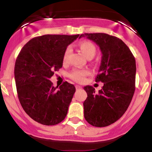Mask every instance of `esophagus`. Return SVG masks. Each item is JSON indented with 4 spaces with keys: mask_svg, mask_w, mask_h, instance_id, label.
<instances>
[{
    "mask_svg": "<svg viewBox=\"0 0 152 152\" xmlns=\"http://www.w3.org/2000/svg\"><path fill=\"white\" fill-rule=\"evenodd\" d=\"M76 90H79V89H82V87L80 85H76Z\"/></svg>",
    "mask_w": 152,
    "mask_h": 152,
    "instance_id": "34e87169",
    "label": "esophagus"
}]
</instances>
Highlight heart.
Segmentation results:
<instances>
[{"label": "heart", "instance_id": "b5f03b06", "mask_svg": "<svg viewBox=\"0 0 152 152\" xmlns=\"http://www.w3.org/2000/svg\"><path fill=\"white\" fill-rule=\"evenodd\" d=\"M79 48L81 49L82 53L88 59H92L94 57L96 53V48L93 45L92 42H89V41H82L79 43ZM70 48H67L65 49V52L63 54V62H67V59H68L69 55L70 53ZM89 74V71L87 70H79V69H76V70H72L70 73L69 76L73 80H74L76 82H82L85 80V77Z\"/></svg>", "mask_w": 152, "mask_h": 152}]
</instances>
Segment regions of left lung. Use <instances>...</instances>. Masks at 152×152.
<instances>
[{
	"label": "left lung",
	"mask_w": 152,
	"mask_h": 152,
	"mask_svg": "<svg viewBox=\"0 0 152 152\" xmlns=\"http://www.w3.org/2000/svg\"><path fill=\"white\" fill-rule=\"evenodd\" d=\"M96 42L102 53L96 82L104 86L99 93L87 85L84 102L85 120L92 126L104 127L117 121L125 113L135 90L136 62L128 46L119 38L104 33L81 34Z\"/></svg>",
	"instance_id": "left-lung-1"
}]
</instances>
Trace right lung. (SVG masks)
<instances>
[{
	"mask_svg": "<svg viewBox=\"0 0 152 152\" xmlns=\"http://www.w3.org/2000/svg\"><path fill=\"white\" fill-rule=\"evenodd\" d=\"M76 35L45 34L29 40L21 49L15 65V79L20 103L30 118L46 126L66 117L76 91L65 82L54 87L49 79L62 67L63 54Z\"/></svg>",
	"mask_w": 152,
	"mask_h": 152,
	"instance_id": "add662e5",
	"label": "right lung"
}]
</instances>
